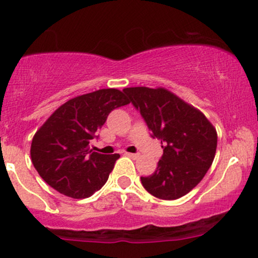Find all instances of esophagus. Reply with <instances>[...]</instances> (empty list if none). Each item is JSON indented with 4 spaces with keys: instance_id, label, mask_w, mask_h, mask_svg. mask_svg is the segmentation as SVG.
Instances as JSON below:
<instances>
[{
    "instance_id": "esophagus-1",
    "label": "esophagus",
    "mask_w": 258,
    "mask_h": 258,
    "mask_svg": "<svg viewBox=\"0 0 258 258\" xmlns=\"http://www.w3.org/2000/svg\"><path fill=\"white\" fill-rule=\"evenodd\" d=\"M126 154L128 157H131V158H134V159H136V158H138V157H140V154H138V153H126Z\"/></svg>"
}]
</instances>
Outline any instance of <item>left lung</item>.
Listing matches in <instances>:
<instances>
[{"label":"left lung","mask_w":258,"mask_h":258,"mask_svg":"<svg viewBox=\"0 0 258 258\" xmlns=\"http://www.w3.org/2000/svg\"><path fill=\"white\" fill-rule=\"evenodd\" d=\"M141 113L151 136L161 140L163 156L157 169L141 183L158 199L174 200L200 183L214 161L215 128L199 110L165 89H123Z\"/></svg>","instance_id":"left-lung-1"}]
</instances>
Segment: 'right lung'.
<instances>
[{
  "mask_svg": "<svg viewBox=\"0 0 258 258\" xmlns=\"http://www.w3.org/2000/svg\"><path fill=\"white\" fill-rule=\"evenodd\" d=\"M130 104L117 89H101L61 105L34 135L32 163L43 180L74 199L91 197L106 183L120 154L90 150L91 140L115 108Z\"/></svg>",
  "mask_w": 258,
  "mask_h": 258,
  "instance_id": "add662e5",
  "label": "right lung"
}]
</instances>
